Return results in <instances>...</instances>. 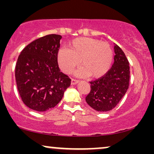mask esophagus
Masks as SVG:
<instances>
[{"instance_id":"esophagus-1","label":"esophagus","mask_w":154,"mask_h":154,"mask_svg":"<svg viewBox=\"0 0 154 154\" xmlns=\"http://www.w3.org/2000/svg\"><path fill=\"white\" fill-rule=\"evenodd\" d=\"M78 83H79V81H78V80L71 79V85H75V84H77Z\"/></svg>"}]
</instances>
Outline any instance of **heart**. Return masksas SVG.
Segmentation results:
<instances>
[{
  "mask_svg": "<svg viewBox=\"0 0 154 154\" xmlns=\"http://www.w3.org/2000/svg\"><path fill=\"white\" fill-rule=\"evenodd\" d=\"M67 49L59 50L57 60L63 72L69 74L79 62L82 67L77 71L78 76L90 75L100 79L106 75L113 62V53L106 42L92 38L81 37L71 41Z\"/></svg>",
  "mask_w": 154,
  "mask_h": 154,
  "instance_id": "heart-1",
  "label": "heart"
}]
</instances>
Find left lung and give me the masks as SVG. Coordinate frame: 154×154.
<instances>
[{
	"instance_id": "left-lung-1",
	"label": "left lung",
	"mask_w": 154,
	"mask_h": 154,
	"mask_svg": "<svg viewBox=\"0 0 154 154\" xmlns=\"http://www.w3.org/2000/svg\"><path fill=\"white\" fill-rule=\"evenodd\" d=\"M114 63L106 75L90 81V91L85 101L97 111L113 109L125 95L129 86V62L121 48L114 46Z\"/></svg>"
}]
</instances>
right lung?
Here are the masks:
<instances>
[{
  "instance_id": "obj_1",
  "label": "right lung",
  "mask_w": 154,
  "mask_h": 154,
  "mask_svg": "<svg viewBox=\"0 0 154 154\" xmlns=\"http://www.w3.org/2000/svg\"><path fill=\"white\" fill-rule=\"evenodd\" d=\"M61 38L57 34L40 38L26 45L18 57V92L24 104L34 111L54 108L71 85V79L61 72L57 60Z\"/></svg>"
}]
</instances>
